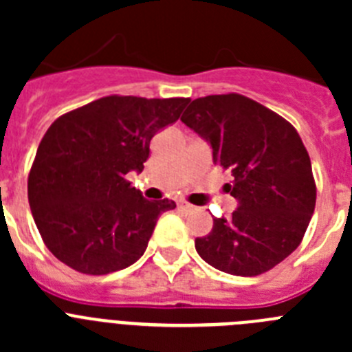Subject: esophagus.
Listing matches in <instances>:
<instances>
[{
  "instance_id": "esophagus-1",
  "label": "esophagus",
  "mask_w": 352,
  "mask_h": 352,
  "mask_svg": "<svg viewBox=\"0 0 352 352\" xmlns=\"http://www.w3.org/2000/svg\"><path fill=\"white\" fill-rule=\"evenodd\" d=\"M178 210L179 211H185V213H190V211H194V206H192V204H188V203H178Z\"/></svg>"
}]
</instances>
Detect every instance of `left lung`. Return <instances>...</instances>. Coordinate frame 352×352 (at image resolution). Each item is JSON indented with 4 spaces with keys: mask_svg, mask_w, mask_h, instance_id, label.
<instances>
[{
    "mask_svg": "<svg viewBox=\"0 0 352 352\" xmlns=\"http://www.w3.org/2000/svg\"><path fill=\"white\" fill-rule=\"evenodd\" d=\"M186 126L206 139L214 166L229 169L223 188L238 199L231 219H213L195 250L238 276L270 272L296 250L316 208V179L300 133L280 114L239 93L195 98Z\"/></svg>",
    "mask_w": 352,
    "mask_h": 352,
    "instance_id": "1",
    "label": "left lung"
}]
</instances>
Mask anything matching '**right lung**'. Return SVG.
<instances>
[{
  "mask_svg": "<svg viewBox=\"0 0 352 352\" xmlns=\"http://www.w3.org/2000/svg\"><path fill=\"white\" fill-rule=\"evenodd\" d=\"M190 98L109 95L61 114L36 149L28 201L43 243L84 275H107L144 254L174 201H148L126 174L141 173L155 133Z\"/></svg>",
  "mask_w": 352,
  "mask_h": 352,
  "instance_id": "obj_1",
  "label": "right lung"
}]
</instances>
